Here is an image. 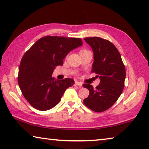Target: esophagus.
Masks as SVG:
<instances>
[{
  "label": "esophagus",
  "mask_w": 149,
  "mask_h": 149,
  "mask_svg": "<svg viewBox=\"0 0 149 149\" xmlns=\"http://www.w3.org/2000/svg\"><path fill=\"white\" fill-rule=\"evenodd\" d=\"M75 85H76V86H78L79 87H81L82 86V84L78 81H75Z\"/></svg>",
  "instance_id": "1"
}]
</instances>
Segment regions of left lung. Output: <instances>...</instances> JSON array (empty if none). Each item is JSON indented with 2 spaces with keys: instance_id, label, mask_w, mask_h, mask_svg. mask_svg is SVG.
Listing matches in <instances>:
<instances>
[{
  "instance_id": "obj_1",
  "label": "left lung",
  "mask_w": 149,
  "mask_h": 149,
  "mask_svg": "<svg viewBox=\"0 0 149 149\" xmlns=\"http://www.w3.org/2000/svg\"><path fill=\"white\" fill-rule=\"evenodd\" d=\"M84 40L91 47L94 56L92 72L100 81L94 89L90 84L83 86L89 91L84 104L97 112L110 108L120 97L124 87L125 69L119 51L112 42L97 37Z\"/></svg>"
}]
</instances>
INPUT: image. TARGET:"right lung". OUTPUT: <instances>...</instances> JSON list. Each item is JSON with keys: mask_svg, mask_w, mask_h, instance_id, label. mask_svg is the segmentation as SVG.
Listing matches in <instances>:
<instances>
[{"mask_svg": "<svg viewBox=\"0 0 149 149\" xmlns=\"http://www.w3.org/2000/svg\"><path fill=\"white\" fill-rule=\"evenodd\" d=\"M82 45L79 38L46 36L24 54L17 80L24 97L33 107L41 111L53 108L66 89L74 84L70 78L58 80L52 75L56 66L63 65L68 54Z\"/></svg>", "mask_w": 149, "mask_h": 149, "instance_id": "right-lung-1", "label": "right lung"}]
</instances>
